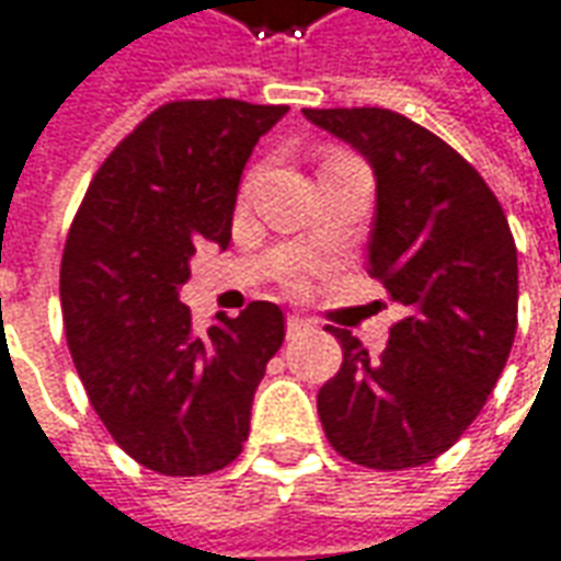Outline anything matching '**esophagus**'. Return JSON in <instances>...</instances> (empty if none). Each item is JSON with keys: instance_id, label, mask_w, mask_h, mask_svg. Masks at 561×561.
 Returning a JSON list of instances; mask_svg holds the SVG:
<instances>
[{"instance_id": "obj_1", "label": "esophagus", "mask_w": 561, "mask_h": 561, "mask_svg": "<svg viewBox=\"0 0 561 561\" xmlns=\"http://www.w3.org/2000/svg\"><path fill=\"white\" fill-rule=\"evenodd\" d=\"M305 330H308V320L296 318V314H293V318H287V335H289V339H296V335H302Z\"/></svg>"}]
</instances>
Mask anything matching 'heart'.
<instances>
[{"label":"heart","mask_w":561,"mask_h":561,"mask_svg":"<svg viewBox=\"0 0 561 561\" xmlns=\"http://www.w3.org/2000/svg\"><path fill=\"white\" fill-rule=\"evenodd\" d=\"M293 277H296V274H293Z\"/></svg>","instance_id":"b5f03b06"}]
</instances>
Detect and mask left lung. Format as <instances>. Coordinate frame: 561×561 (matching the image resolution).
<instances>
[{
    "instance_id": "obj_1",
    "label": "left lung",
    "mask_w": 561,
    "mask_h": 561,
    "mask_svg": "<svg viewBox=\"0 0 561 561\" xmlns=\"http://www.w3.org/2000/svg\"><path fill=\"white\" fill-rule=\"evenodd\" d=\"M376 176L369 274L405 308L378 360L347 330L320 388L332 449L376 470L434 461L480 415L516 335L519 265L507 216L477 170L391 110H302Z\"/></svg>"
}]
</instances>
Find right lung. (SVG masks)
Instances as JSON below:
<instances>
[{"label":"right lung","mask_w":561,"mask_h":561,"mask_svg":"<svg viewBox=\"0 0 561 561\" xmlns=\"http://www.w3.org/2000/svg\"><path fill=\"white\" fill-rule=\"evenodd\" d=\"M287 106L176 100L115 146L81 201L60 305L81 385L122 449L164 477L231 465L253 393L284 345V311L250 302L192 327L180 289L195 243L231 241L238 185Z\"/></svg>","instance_id":"1"}]
</instances>
